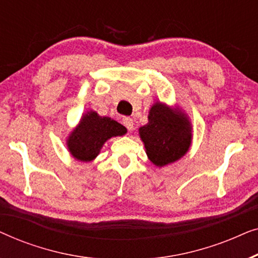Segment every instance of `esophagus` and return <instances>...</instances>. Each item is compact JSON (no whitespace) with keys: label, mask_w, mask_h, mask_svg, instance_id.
I'll return each mask as SVG.
<instances>
[{"label":"esophagus","mask_w":258,"mask_h":258,"mask_svg":"<svg viewBox=\"0 0 258 258\" xmlns=\"http://www.w3.org/2000/svg\"><path fill=\"white\" fill-rule=\"evenodd\" d=\"M122 123H123V125H124L125 128L129 130V132H132V130H134V121H133V118L124 117V118L122 119Z\"/></svg>","instance_id":"34e87169"}]
</instances>
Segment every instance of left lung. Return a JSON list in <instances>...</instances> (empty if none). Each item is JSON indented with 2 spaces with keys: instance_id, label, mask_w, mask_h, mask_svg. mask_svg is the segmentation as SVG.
<instances>
[{
  "instance_id": "obj_1",
  "label": "left lung",
  "mask_w": 258,
  "mask_h": 258,
  "mask_svg": "<svg viewBox=\"0 0 258 258\" xmlns=\"http://www.w3.org/2000/svg\"><path fill=\"white\" fill-rule=\"evenodd\" d=\"M147 156L156 167L181 160L192 142V124L181 108L155 102L149 109L148 123L139 129Z\"/></svg>"
}]
</instances>
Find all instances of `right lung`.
Wrapping results in <instances>:
<instances>
[{
	"mask_svg": "<svg viewBox=\"0 0 258 258\" xmlns=\"http://www.w3.org/2000/svg\"><path fill=\"white\" fill-rule=\"evenodd\" d=\"M124 134L126 129L121 123L89 110L84 112L79 124L70 132L66 144L75 160L91 162L98 156L108 140Z\"/></svg>",
	"mask_w": 258,
	"mask_h": 258,
	"instance_id": "add662e5",
	"label": "right lung"
}]
</instances>
